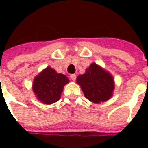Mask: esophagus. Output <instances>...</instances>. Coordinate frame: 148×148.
<instances>
[{
  "label": "esophagus",
  "mask_w": 148,
  "mask_h": 148,
  "mask_svg": "<svg viewBox=\"0 0 148 148\" xmlns=\"http://www.w3.org/2000/svg\"><path fill=\"white\" fill-rule=\"evenodd\" d=\"M71 80H73V81H75V79H76V74H71Z\"/></svg>",
  "instance_id": "34e87169"
}]
</instances>
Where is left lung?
<instances>
[{
    "label": "left lung",
    "instance_id": "left-lung-1",
    "mask_svg": "<svg viewBox=\"0 0 148 148\" xmlns=\"http://www.w3.org/2000/svg\"><path fill=\"white\" fill-rule=\"evenodd\" d=\"M84 95L94 103L106 101L111 97L114 90L112 75L95 63H92L86 73L77 77Z\"/></svg>",
    "mask_w": 148,
    "mask_h": 148
}]
</instances>
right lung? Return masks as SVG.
<instances>
[{
	"label": "right lung",
	"mask_w": 148,
	"mask_h": 148,
	"mask_svg": "<svg viewBox=\"0 0 148 148\" xmlns=\"http://www.w3.org/2000/svg\"><path fill=\"white\" fill-rule=\"evenodd\" d=\"M68 82L69 79L64 74H58L54 69L47 67L34 79L33 91L39 101L50 105L59 100L63 86Z\"/></svg>",
	"instance_id": "right-lung-1"
}]
</instances>
